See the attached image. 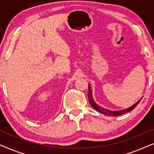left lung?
<instances>
[{
    "mask_svg": "<svg viewBox=\"0 0 154 154\" xmlns=\"http://www.w3.org/2000/svg\"><path fill=\"white\" fill-rule=\"evenodd\" d=\"M88 100H89V102L91 106L93 107L94 109H96L97 111H98L99 112L104 113V114L106 115V116H121L122 114H124V113L129 112V111H131L132 110L135 108V107L137 106V104L140 102L141 100H142V97L140 99V100H138L135 104H134L132 106L128 107L127 109H123V110H120V111H111V110H109V109H106L104 108H103L100 105L96 104L94 102V101L93 100V97H92V90H91V87H90V85L89 84V86H88Z\"/></svg>",
    "mask_w": 154,
    "mask_h": 154,
    "instance_id": "obj_1",
    "label": "left lung"
}]
</instances>
